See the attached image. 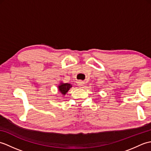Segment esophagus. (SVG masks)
<instances>
[{
    "label": "esophagus",
    "instance_id": "34e87169",
    "mask_svg": "<svg viewBox=\"0 0 151 151\" xmlns=\"http://www.w3.org/2000/svg\"><path fill=\"white\" fill-rule=\"evenodd\" d=\"M78 86H80V87H82V86L85 84V82L81 81H78Z\"/></svg>",
    "mask_w": 151,
    "mask_h": 151
}]
</instances>
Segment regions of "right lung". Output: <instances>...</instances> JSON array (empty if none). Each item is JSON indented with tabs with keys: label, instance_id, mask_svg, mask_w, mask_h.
I'll list each match as a JSON object with an SVG mask.
<instances>
[{
	"label": "right lung",
	"instance_id": "obj_1",
	"mask_svg": "<svg viewBox=\"0 0 151 151\" xmlns=\"http://www.w3.org/2000/svg\"><path fill=\"white\" fill-rule=\"evenodd\" d=\"M71 87L72 86L68 83H61L58 88V90L61 93L65 95Z\"/></svg>",
	"mask_w": 151,
	"mask_h": 151
}]
</instances>
